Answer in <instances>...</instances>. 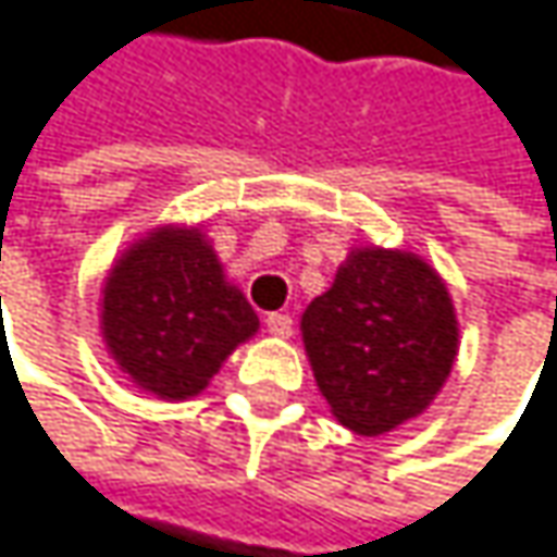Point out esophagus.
I'll return each instance as SVG.
<instances>
[{
  "label": "esophagus",
  "mask_w": 557,
  "mask_h": 557,
  "mask_svg": "<svg viewBox=\"0 0 557 557\" xmlns=\"http://www.w3.org/2000/svg\"><path fill=\"white\" fill-rule=\"evenodd\" d=\"M264 325H268V331H271L274 337H293V315H286V312L268 315Z\"/></svg>",
  "instance_id": "obj_1"
}]
</instances>
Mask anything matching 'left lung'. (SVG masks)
I'll list each match as a JSON object with an SVG mask.
<instances>
[{
    "instance_id": "obj_1",
    "label": "left lung",
    "mask_w": 557,
    "mask_h": 557,
    "mask_svg": "<svg viewBox=\"0 0 557 557\" xmlns=\"http://www.w3.org/2000/svg\"><path fill=\"white\" fill-rule=\"evenodd\" d=\"M302 341L334 418L376 436L421 414L456 360L446 283L408 251H350L302 315Z\"/></svg>"
}]
</instances>
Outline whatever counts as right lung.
<instances>
[{"mask_svg":"<svg viewBox=\"0 0 557 557\" xmlns=\"http://www.w3.org/2000/svg\"><path fill=\"white\" fill-rule=\"evenodd\" d=\"M101 329L136 385L162 398H190L258 331V315L223 280L197 228H162L136 242L111 271Z\"/></svg>","mask_w":557,"mask_h":557,"instance_id":"right-lung-1","label":"right lung"}]
</instances>
